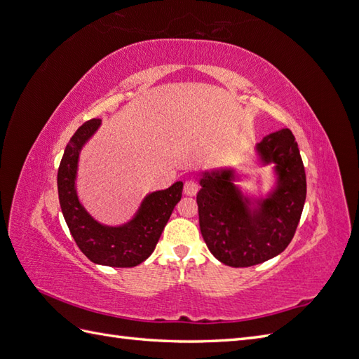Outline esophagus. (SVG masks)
Returning <instances> with one entry per match:
<instances>
[{"label": "esophagus", "instance_id": "34e87169", "mask_svg": "<svg viewBox=\"0 0 359 359\" xmlns=\"http://www.w3.org/2000/svg\"><path fill=\"white\" fill-rule=\"evenodd\" d=\"M198 191V182L196 179H188L185 182V194L187 196H196Z\"/></svg>", "mask_w": 359, "mask_h": 359}]
</instances>
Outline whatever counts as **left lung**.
I'll use <instances>...</instances> for the list:
<instances>
[{
  "mask_svg": "<svg viewBox=\"0 0 359 359\" xmlns=\"http://www.w3.org/2000/svg\"><path fill=\"white\" fill-rule=\"evenodd\" d=\"M257 149L264 163L277 165L278 172V188L258 210H248L232 183V171L206 172L200 180V231L211 254L232 268L263 263L285 251L294 238L306 200L304 165L292 131L272 133Z\"/></svg>",
  "mask_w": 359,
  "mask_h": 359,
  "instance_id": "1",
  "label": "left lung"
}]
</instances>
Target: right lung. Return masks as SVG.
<instances>
[{"mask_svg": "<svg viewBox=\"0 0 359 359\" xmlns=\"http://www.w3.org/2000/svg\"><path fill=\"white\" fill-rule=\"evenodd\" d=\"M99 123V119H91L81 125L65 147L57 170V194L61 210L70 234L88 260L113 268H133L153 254L174 206L180 202L183 183L176 182L168 189L156 191L147 196L135 219L123 226H104L91 219L84 206L79 203L74 179L81 148L97 130Z\"/></svg>", "mask_w": 359, "mask_h": 359, "instance_id": "add662e5", "label": "right lung"}]
</instances>
